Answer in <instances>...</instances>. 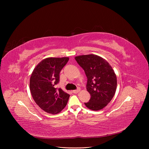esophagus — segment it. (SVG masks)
<instances>
[{
    "label": "esophagus",
    "instance_id": "esophagus-1",
    "mask_svg": "<svg viewBox=\"0 0 149 149\" xmlns=\"http://www.w3.org/2000/svg\"><path fill=\"white\" fill-rule=\"evenodd\" d=\"M80 88H78V89H76V90L72 91V92L74 93H78L79 92H80Z\"/></svg>",
    "mask_w": 149,
    "mask_h": 149
}]
</instances>
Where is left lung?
I'll return each mask as SVG.
<instances>
[{
	"mask_svg": "<svg viewBox=\"0 0 149 149\" xmlns=\"http://www.w3.org/2000/svg\"><path fill=\"white\" fill-rule=\"evenodd\" d=\"M87 77L86 89L91 99L86 106L93 111L106 107L113 97L116 89V77L111 66L96 55H83L75 57Z\"/></svg>",
	"mask_w": 149,
	"mask_h": 149,
	"instance_id": "left-lung-1",
	"label": "left lung"
}]
</instances>
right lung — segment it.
I'll return each mask as SVG.
<instances>
[{"label": "right lung", "instance_id": "add662e5", "mask_svg": "<svg viewBox=\"0 0 149 149\" xmlns=\"http://www.w3.org/2000/svg\"><path fill=\"white\" fill-rule=\"evenodd\" d=\"M68 57L46 58L34 68L29 81L31 95L36 104L49 113L56 114L67 104L70 95L56 88L60 72L68 63Z\"/></svg>", "mask_w": 149, "mask_h": 149}]
</instances>
